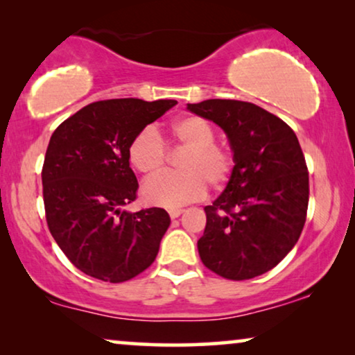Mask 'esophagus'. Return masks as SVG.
Instances as JSON below:
<instances>
[{
	"label": "esophagus",
	"mask_w": 355,
	"mask_h": 355,
	"mask_svg": "<svg viewBox=\"0 0 355 355\" xmlns=\"http://www.w3.org/2000/svg\"><path fill=\"white\" fill-rule=\"evenodd\" d=\"M184 213V210H181V208H174V210H169V216H171V220H174V218H179Z\"/></svg>",
	"instance_id": "obj_1"
}]
</instances>
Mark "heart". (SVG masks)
I'll return each instance as SVG.
<instances>
[{
	"label": "heart",
	"mask_w": 355,
	"mask_h": 355,
	"mask_svg": "<svg viewBox=\"0 0 355 355\" xmlns=\"http://www.w3.org/2000/svg\"><path fill=\"white\" fill-rule=\"evenodd\" d=\"M169 137L178 147L187 148L179 168L182 173H164L144 182V200L155 207L178 208L205 196L207 182L221 187L230 181L234 157L225 145L215 142V129L198 116H181L169 124ZM132 166L144 176L159 173L166 163V148L153 129H142L134 135L128 148Z\"/></svg>",
	"instance_id": "1"
}]
</instances>
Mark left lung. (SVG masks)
Here are the masks:
<instances>
[{"instance_id":"left-lung-1","label":"left lung","mask_w":355,"mask_h":355,"mask_svg":"<svg viewBox=\"0 0 355 355\" xmlns=\"http://www.w3.org/2000/svg\"><path fill=\"white\" fill-rule=\"evenodd\" d=\"M187 108L225 130L236 163L225 191L205 207L198 255L226 279L263 275L289 254L307 218L309 171L299 140L283 119L249 101Z\"/></svg>"}]
</instances>
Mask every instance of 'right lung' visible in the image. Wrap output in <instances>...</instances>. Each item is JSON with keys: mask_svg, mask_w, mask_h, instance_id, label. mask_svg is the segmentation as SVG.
Wrapping results in <instances>:
<instances>
[{"mask_svg": "<svg viewBox=\"0 0 355 355\" xmlns=\"http://www.w3.org/2000/svg\"><path fill=\"white\" fill-rule=\"evenodd\" d=\"M176 100H101L58 125L42 169L48 230L82 273L123 283L157 259L169 215L163 208L121 210L137 198L128 148Z\"/></svg>", "mask_w": 355, "mask_h": 355, "instance_id": "right-lung-1", "label": "right lung"}]
</instances>
